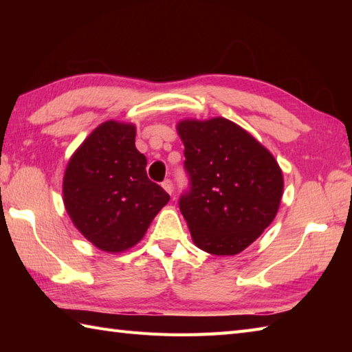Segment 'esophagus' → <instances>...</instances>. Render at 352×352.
Wrapping results in <instances>:
<instances>
[{"label": "esophagus", "instance_id": "esophagus-1", "mask_svg": "<svg viewBox=\"0 0 352 352\" xmlns=\"http://www.w3.org/2000/svg\"><path fill=\"white\" fill-rule=\"evenodd\" d=\"M162 188L166 190L169 195H172V190H174V186H172V182L169 180V178H166V180H164L163 183H162Z\"/></svg>", "mask_w": 352, "mask_h": 352}]
</instances>
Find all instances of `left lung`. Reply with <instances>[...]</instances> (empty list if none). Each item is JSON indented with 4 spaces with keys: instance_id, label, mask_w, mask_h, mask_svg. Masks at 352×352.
Returning <instances> with one entry per match:
<instances>
[{
    "instance_id": "left-lung-1",
    "label": "left lung",
    "mask_w": 352,
    "mask_h": 352,
    "mask_svg": "<svg viewBox=\"0 0 352 352\" xmlns=\"http://www.w3.org/2000/svg\"><path fill=\"white\" fill-rule=\"evenodd\" d=\"M184 170L178 206L193 242L214 256H233L263 233L278 212L283 174L272 154L223 118L183 121Z\"/></svg>"
}]
</instances>
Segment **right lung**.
I'll return each mask as SVG.
<instances>
[{"label": "right lung", "mask_w": 352, "mask_h": 352, "mask_svg": "<svg viewBox=\"0 0 352 352\" xmlns=\"http://www.w3.org/2000/svg\"><path fill=\"white\" fill-rule=\"evenodd\" d=\"M136 129L109 121L89 136L69 160L63 201L81 234L100 250L119 252L144 237L169 195L146 175V157Z\"/></svg>", "instance_id": "add662e5"}]
</instances>
